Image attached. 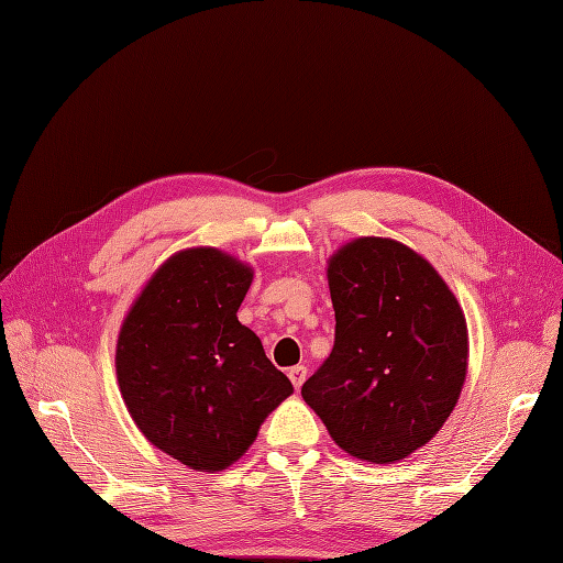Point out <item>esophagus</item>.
I'll return each mask as SVG.
<instances>
[{"label": "esophagus", "instance_id": "esophagus-1", "mask_svg": "<svg viewBox=\"0 0 563 563\" xmlns=\"http://www.w3.org/2000/svg\"><path fill=\"white\" fill-rule=\"evenodd\" d=\"M287 375H289L291 384H295V388H301V384H303L306 377H308V368H306V365H295V368L287 371Z\"/></svg>", "mask_w": 563, "mask_h": 563}]
</instances>
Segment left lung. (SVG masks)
I'll return each mask as SVG.
<instances>
[{
  "mask_svg": "<svg viewBox=\"0 0 563 563\" xmlns=\"http://www.w3.org/2000/svg\"><path fill=\"white\" fill-rule=\"evenodd\" d=\"M327 276L335 340L301 396L342 451L398 462L451 417L467 375V322L432 264L394 239L345 243Z\"/></svg>",
  "mask_w": 563,
  "mask_h": 563,
  "instance_id": "obj_1",
  "label": "left lung"
}]
</instances>
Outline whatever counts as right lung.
<instances>
[{
	"label": "right lung",
	"instance_id": "1",
	"mask_svg": "<svg viewBox=\"0 0 563 563\" xmlns=\"http://www.w3.org/2000/svg\"><path fill=\"white\" fill-rule=\"evenodd\" d=\"M253 268L218 249L161 264L117 340L121 398L140 432L195 472H221L255 442L291 382L236 310Z\"/></svg>",
	"mask_w": 563,
	"mask_h": 563
}]
</instances>
